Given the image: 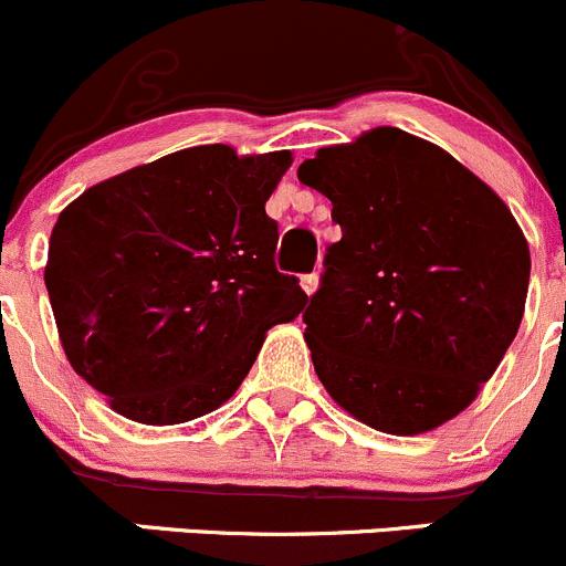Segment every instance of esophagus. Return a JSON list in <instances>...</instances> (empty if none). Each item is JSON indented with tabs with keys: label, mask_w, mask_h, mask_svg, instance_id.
Returning <instances> with one entry per match:
<instances>
[{
	"label": "esophagus",
	"mask_w": 566,
	"mask_h": 566,
	"mask_svg": "<svg viewBox=\"0 0 566 566\" xmlns=\"http://www.w3.org/2000/svg\"><path fill=\"white\" fill-rule=\"evenodd\" d=\"M317 284H319V276H317V273H304V276H301V287H304V293H306V295L315 293Z\"/></svg>",
	"instance_id": "obj_1"
}]
</instances>
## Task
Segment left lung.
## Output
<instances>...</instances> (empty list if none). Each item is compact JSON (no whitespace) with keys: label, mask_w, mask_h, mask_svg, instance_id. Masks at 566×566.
<instances>
[{"label":"left lung","mask_w":566,"mask_h":566,"mask_svg":"<svg viewBox=\"0 0 566 566\" xmlns=\"http://www.w3.org/2000/svg\"><path fill=\"white\" fill-rule=\"evenodd\" d=\"M298 180L342 227L304 310L319 384L375 430H436L521 328L531 256L515 216L458 158L399 128L323 147Z\"/></svg>","instance_id":"8db88e82"}]
</instances>
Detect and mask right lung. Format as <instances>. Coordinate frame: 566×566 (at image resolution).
Here are the masks:
<instances>
[{"mask_svg": "<svg viewBox=\"0 0 566 566\" xmlns=\"http://www.w3.org/2000/svg\"><path fill=\"white\" fill-rule=\"evenodd\" d=\"M287 150L172 153L87 188L56 219L45 290L71 367L125 419L180 424L235 394L265 331L304 310L265 202Z\"/></svg>", "mask_w": 566, "mask_h": 566, "instance_id": "right-lung-1", "label": "right lung"}]
</instances>
